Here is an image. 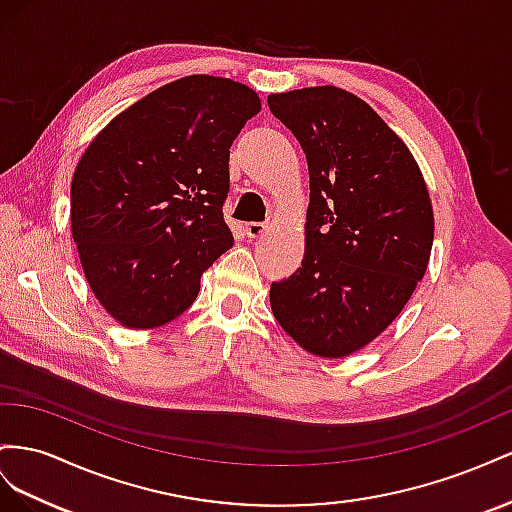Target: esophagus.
<instances>
[{
	"label": "esophagus",
	"mask_w": 512,
	"mask_h": 512,
	"mask_svg": "<svg viewBox=\"0 0 512 512\" xmlns=\"http://www.w3.org/2000/svg\"><path fill=\"white\" fill-rule=\"evenodd\" d=\"M266 229H268L266 223H246V227H244L248 238H259L261 233H266Z\"/></svg>",
	"instance_id": "1"
}]
</instances>
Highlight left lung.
Returning a JSON list of instances; mask_svg holds the SVG:
<instances>
[{"label": "left lung", "instance_id": "1", "mask_svg": "<svg viewBox=\"0 0 512 512\" xmlns=\"http://www.w3.org/2000/svg\"><path fill=\"white\" fill-rule=\"evenodd\" d=\"M268 105L300 141L311 186L302 266L272 283V313L309 354L343 358L377 339L425 276L431 197L407 145L356 94L317 85Z\"/></svg>", "mask_w": 512, "mask_h": 512}]
</instances>
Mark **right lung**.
Listing matches in <instances>:
<instances>
[{"instance_id":"right-lung-1","label":"right lung","mask_w":512,"mask_h":512,"mask_svg":"<svg viewBox=\"0 0 512 512\" xmlns=\"http://www.w3.org/2000/svg\"><path fill=\"white\" fill-rule=\"evenodd\" d=\"M259 109L248 85L191 75L137 100L87 145L70 184L72 240L118 324L150 330L180 317L233 246L229 148Z\"/></svg>"}]
</instances>
